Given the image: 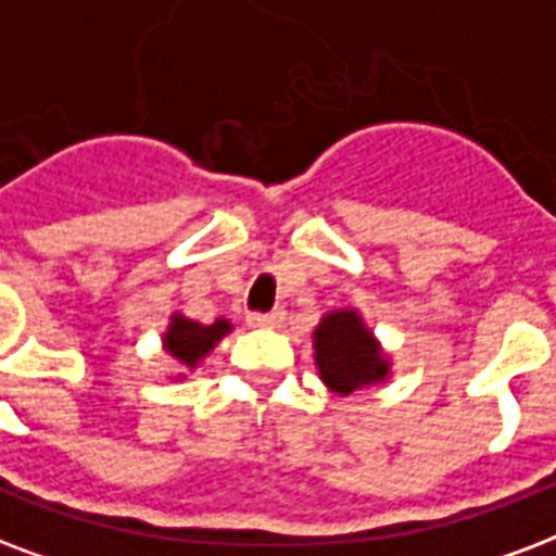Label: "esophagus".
Returning a JSON list of instances; mask_svg holds the SVG:
<instances>
[{"instance_id":"obj_1","label":"esophagus","mask_w":556,"mask_h":556,"mask_svg":"<svg viewBox=\"0 0 556 556\" xmlns=\"http://www.w3.org/2000/svg\"><path fill=\"white\" fill-rule=\"evenodd\" d=\"M282 320H286L282 308H274V312H250L248 315L250 326H279Z\"/></svg>"}]
</instances>
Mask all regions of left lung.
Masks as SVG:
<instances>
[{
    "instance_id": "obj_1",
    "label": "left lung",
    "mask_w": 556,
    "mask_h": 556,
    "mask_svg": "<svg viewBox=\"0 0 556 556\" xmlns=\"http://www.w3.org/2000/svg\"><path fill=\"white\" fill-rule=\"evenodd\" d=\"M315 350L320 376L338 393L358 391L364 384L384 379L388 372L379 346L355 312H334L324 317L315 332Z\"/></svg>"
}]
</instances>
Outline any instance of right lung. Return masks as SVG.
Segmentation results:
<instances>
[{
  "instance_id": "obj_1",
  "label": "right lung",
  "mask_w": 556,
  "mask_h": 556,
  "mask_svg": "<svg viewBox=\"0 0 556 556\" xmlns=\"http://www.w3.org/2000/svg\"><path fill=\"white\" fill-rule=\"evenodd\" d=\"M227 329H230L227 320H215L212 326H201L186 320V317H175V324H172V329L165 334V346H168V353L175 355L177 362L192 367L198 358L210 353L218 338H224Z\"/></svg>"
}]
</instances>
